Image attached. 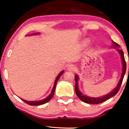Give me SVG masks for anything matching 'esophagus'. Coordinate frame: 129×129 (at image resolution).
<instances>
[{
	"mask_svg": "<svg viewBox=\"0 0 129 129\" xmlns=\"http://www.w3.org/2000/svg\"><path fill=\"white\" fill-rule=\"evenodd\" d=\"M68 70L70 72H75L76 70V68L74 66H73V65H70V66H69Z\"/></svg>",
	"mask_w": 129,
	"mask_h": 129,
	"instance_id": "34e87169",
	"label": "esophagus"
}]
</instances>
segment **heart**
<instances>
[{
  "label": "heart",
  "instance_id": "heart-1",
  "mask_svg": "<svg viewBox=\"0 0 129 129\" xmlns=\"http://www.w3.org/2000/svg\"><path fill=\"white\" fill-rule=\"evenodd\" d=\"M90 43V40L89 39H86L83 42L84 45H89Z\"/></svg>",
  "mask_w": 129,
  "mask_h": 129
}]
</instances>
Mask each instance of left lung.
Here are the masks:
<instances>
[{"label":"left lung","mask_w":129,"mask_h":129,"mask_svg":"<svg viewBox=\"0 0 129 129\" xmlns=\"http://www.w3.org/2000/svg\"><path fill=\"white\" fill-rule=\"evenodd\" d=\"M113 47H119L120 46L118 45L117 43H116V42L113 41ZM117 51L120 54L121 56V60H122V65H123V68H122V73L121 75V78L120 79L119 83H118L117 85L113 90L106 95L105 96L99 97V98H90V97H88L87 96H85L81 91L79 90V87H78V81H79V76L77 75L75 76V81H76V85H75V91L76 93V95L77 97L82 100V102H84V103H89V104H99L100 103L106 101V100L112 98V97L114 96V95L117 94L118 91H119L120 88L121 83L123 82V77L126 73V61H125V59L124 57V53L120 49H117Z\"/></svg>","instance_id":"1"}]
</instances>
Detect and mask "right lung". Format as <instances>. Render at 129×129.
Listing matches in <instances>:
<instances>
[{"instance_id":"right-lung-1","label":"right lung","mask_w":129,"mask_h":129,"mask_svg":"<svg viewBox=\"0 0 129 129\" xmlns=\"http://www.w3.org/2000/svg\"><path fill=\"white\" fill-rule=\"evenodd\" d=\"M39 34H40V33H33V34L30 35H37ZM63 72H64V70L61 71L60 73L56 77V80H55V81H54V83L53 87V89L52 90V91H51V93L49 95V96H47L46 98L45 99H43L41 100H38V101H27V100H23V99H22L24 102H25L26 103H27V104H28V105H31V106H39V105H43V104H45L46 103H47V102H48L49 101H50V100H51V99L53 98V95L54 94V91H55L56 86V84H57V81L59 79L61 75L63 73Z\"/></svg>"}]
</instances>
